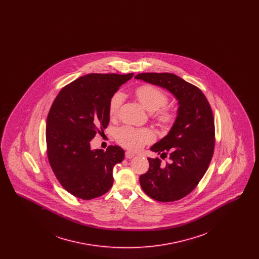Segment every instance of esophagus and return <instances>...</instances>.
Here are the masks:
<instances>
[{"label":"esophagus","mask_w":259,"mask_h":259,"mask_svg":"<svg viewBox=\"0 0 259 259\" xmlns=\"http://www.w3.org/2000/svg\"><path fill=\"white\" fill-rule=\"evenodd\" d=\"M134 156H135V154H134L132 151H130V150H126V151H125V157H126V158L131 159V158L134 157Z\"/></svg>","instance_id":"34e87169"}]
</instances>
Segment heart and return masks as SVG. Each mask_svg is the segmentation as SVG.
Wrapping results in <instances>:
<instances>
[{
    "label": "heart",
    "instance_id": "obj_1",
    "mask_svg": "<svg viewBox=\"0 0 259 259\" xmlns=\"http://www.w3.org/2000/svg\"><path fill=\"white\" fill-rule=\"evenodd\" d=\"M138 101L148 111L153 112V118L161 128L171 129L178 119V111L168 103V95L155 85L143 84L135 89ZM122 92H115L111 96L108 104V112L111 119L118 116L120 108L124 102ZM115 141L122 147L131 150H138L145 145L150 144L154 140V135L149 129H137L130 126L118 128L114 134Z\"/></svg>",
    "mask_w": 259,
    "mask_h": 259
}]
</instances>
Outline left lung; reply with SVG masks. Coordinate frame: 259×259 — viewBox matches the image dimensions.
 Instances as JSON below:
<instances>
[{
	"label": "left lung",
	"instance_id": "8db88e82",
	"mask_svg": "<svg viewBox=\"0 0 259 259\" xmlns=\"http://www.w3.org/2000/svg\"><path fill=\"white\" fill-rule=\"evenodd\" d=\"M136 78L168 89L179 100L177 122L150 148L170 161L149 158L140 184L148 196L172 202L188 195L209 168L215 146L214 118L209 101L197 87L170 73H142Z\"/></svg>",
	"mask_w": 259,
	"mask_h": 259
}]
</instances>
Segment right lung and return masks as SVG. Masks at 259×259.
Returning a JSON list of instances; mask_svg holds the SVG:
<instances>
[{"instance_id": "right-lung-1", "label": "right lung", "mask_w": 259, "mask_h": 259, "mask_svg": "<svg viewBox=\"0 0 259 259\" xmlns=\"http://www.w3.org/2000/svg\"><path fill=\"white\" fill-rule=\"evenodd\" d=\"M127 74H88L65 85L52 103L47 119V153L60 185L83 200L111 189L112 169L124 159V150L110 146L92 150L90 141L104 133L111 95L129 80Z\"/></svg>"}]
</instances>
